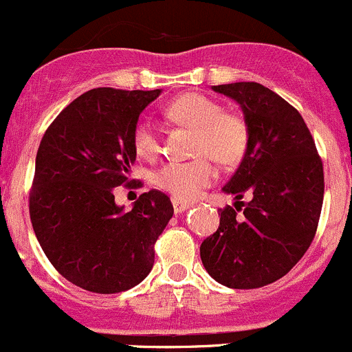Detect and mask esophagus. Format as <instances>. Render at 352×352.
Instances as JSON below:
<instances>
[{"label":"esophagus","instance_id":"esophagus-1","mask_svg":"<svg viewBox=\"0 0 352 352\" xmlns=\"http://www.w3.org/2000/svg\"><path fill=\"white\" fill-rule=\"evenodd\" d=\"M173 207H175L176 214H181V212L188 210V208L191 207V204H188V201H183V200H177V198H173Z\"/></svg>","mask_w":352,"mask_h":352}]
</instances>
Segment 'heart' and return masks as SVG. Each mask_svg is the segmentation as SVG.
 <instances>
[{
    "label": "heart",
    "mask_w": 352,
    "mask_h": 352,
    "mask_svg": "<svg viewBox=\"0 0 352 352\" xmlns=\"http://www.w3.org/2000/svg\"><path fill=\"white\" fill-rule=\"evenodd\" d=\"M173 123L195 130L193 154L200 157L188 162H166L154 175L155 186L177 200H193L204 188L212 184L217 171L208 158L224 166L241 161L248 144V128L238 114L226 113L219 102L201 94H184L166 107ZM133 145L138 155L152 159L159 154V131L148 121L137 124Z\"/></svg>",
    "instance_id": "1"
}]
</instances>
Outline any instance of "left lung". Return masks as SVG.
<instances>
[{
    "mask_svg": "<svg viewBox=\"0 0 352 352\" xmlns=\"http://www.w3.org/2000/svg\"><path fill=\"white\" fill-rule=\"evenodd\" d=\"M212 90L239 104L248 144L222 188L234 195V207L221 210L200 258L222 286L255 289L286 276L311 245L323 204V166L301 114L276 92L256 82ZM246 192L252 200L243 204Z\"/></svg>",
    "mask_w": 352,
    "mask_h": 352,
    "instance_id": "1",
    "label": "left lung"
}]
</instances>
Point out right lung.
I'll use <instances>...</instances> for the list:
<instances>
[{
  "mask_svg": "<svg viewBox=\"0 0 352 352\" xmlns=\"http://www.w3.org/2000/svg\"><path fill=\"white\" fill-rule=\"evenodd\" d=\"M162 90L92 89L58 114L41 140L30 221L65 279L90 293H121L154 267V245L175 208L168 195L142 193L131 210L114 201L137 151L142 111Z\"/></svg>",
  "mask_w": 352,
  "mask_h": 352,
  "instance_id": "1",
  "label": "right lung"
}]
</instances>
